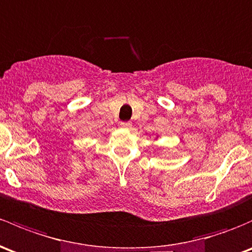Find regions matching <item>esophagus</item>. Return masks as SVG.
I'll return each mask as SVG.
<instances>
[{
  "label": "esophagus",
  "instance_id": "1",
  "mask_svg": "<svg viewBox=\"0 0 252 252\" xmlns=\"http://www.w3.org/2000/svg\"><path fill=\"white\" fill-rule=\"evenodd\" d=\"M131 126H133V123H131V122H121V126L124 129L131 128Z\"/></svg>",
  "mask_w": 252,
  "mask_h": 252
}]
</instances>
